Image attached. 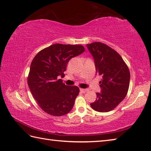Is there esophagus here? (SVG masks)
I'll use <instances>...</instances> for the list:
<instances>
[{
	"mask_svg": "<svg viewBox=\"0 0 151 151\" xmlns=\"http://www.w3.org/2000/svg\"><path fill=\"white\" fill-rule=\"evenodd\" d=\"M81 92H83V93H86V92H87L88 91V89H87V88H85V89H83V88H81Z\"/></svg>",
	"mask_w": 151,
	"mask_h": 151,
	"instance_id": "1",
	"label": "esophagus"
}]
</instances>
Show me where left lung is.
Wrapping results in <instances>:
<instances>
[{
  "label": "left lung",
  "mask_w": 151,
  "mask_h": 151,
  "mask_svg": "<svg viewBox=\"0 0 151 151\" xmlns=\"http://www.w3.org/2000/svg\"><path fill=\"white\" fill-rule=\"evenodd\" d=\"M86 47L94 60L96 72L102 76L101 92L90 106L95 111L108 112L125 98L130 81L128 67L120 55L104 43L94 42Z\"/></svg>",
  "instance_id": "obj_1"
}]
</instances>
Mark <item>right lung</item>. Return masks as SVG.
<instances>
[{
    "label": "right lung",
    "mask_w": 151,
    "mask_h": 151,
    "mask_svg": "<svg viewBox=\"0 0 151 151\" xmlns=\"http://www.w3.org/2000/svg\"><path fill=\"white\" fill-rule=\"evenodd\" d=\"M85 51L81 45L53 44L42 49L30 65L28 84L38 105L54 116L68 114L79 94L78 87L67 86L59 76H64L69 60Z\"/></svg>",
    "instance_id": "1"
}]
</instances>
